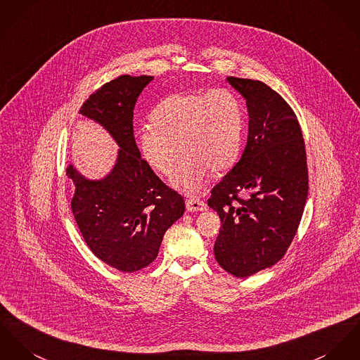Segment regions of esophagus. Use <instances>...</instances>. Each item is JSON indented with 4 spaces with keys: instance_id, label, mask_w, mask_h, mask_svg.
Here are the masks:
<instances>
[{
    "instance_id": "obj_1",
    "label": "esophagus",
    "mask_w": 360,
    "mask_h": 360,
    "mask_svg": "<svg viewBox=\"0 0 360 360\" xmlns=\"http://www.w3.org/2000/svg\"><path fill=\"white\" fill-rule=\"evenodd\" d=\"M185 202H186V210L189 212H200V211L207 210L205 202L201 201L200 198H188Z\"/></svg>"
}]
</instances>
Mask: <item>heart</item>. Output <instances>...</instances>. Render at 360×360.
<instances>
[{"instance_id":"heart-1","label":"heart","mask_w":360,"mask_h":360,"mask_svg":"<svg viewBox=\"0 0 360 360\" xmlns=\"http://www.w3.org/2000/svg\"><path fill=\"white\" fill-rule=\"evenodd\" d=\"M150 120L152 126H142L137 133L139 153L152 169L171 176L182 152L185 160L172 186L184 193H198L211 171H226L238 158L244 113L229 89L171 94L153 110Z\"/></svg>"}]
</instances>
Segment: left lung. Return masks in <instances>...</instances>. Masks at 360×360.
<instances>
[{"instance_id":"left-lung-1","label":"left lung","mask_w":360,"mask_h":360,"mask_svg":"<svg viewBox=\"0 0 360 360\" xmlns=\"http://www.w3.org/2000/svg\"><path fill=\"white\" fill-rule=\"evenodd\" d=\"M226 81L247 101L248 139L208 205L221 221L217 262L245 278L274 266L289 248L304 211L308 169L302 129L288 103L260 81Z\"/></svg>"}]
</instances>
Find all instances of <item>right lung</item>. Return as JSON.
I'll list each match as a JSON object with an SVG mask.
<instances>
[{
	"label": "right lung",
	"instance_id": "1",
	"mask_svg": "<svg viewBox=\"0 0 360 360\" xmlns=\"http://www.w3.org/2000/svg\"><path fill=\"white\" fill-rule=\"evenodd\" d=\"M153 77L122 75L101 86L79 110L98 123L119 146L115 165L103 178H86L70 163L75 185L71 210L90 250L123 273L150 264L165 233L185 212L181 194L167 188L141 158L133 115L139 96Z\"/></svg>",
	"mask_w": 360,
	"mask_h": 360
}]
</instances>
